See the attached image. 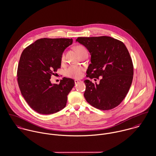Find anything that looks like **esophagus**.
Returning a JSON list of instances; mask_svg holds the SVG:
<instances>
[{
	"instance_id": "obj_1",
	"label": "esophagus",
	"mask_w": 156,
	"mask_h": 156,
	"mask_svg": "<svg viewBox=\"0 0 156 156\" xmlns=\"http://www.w3.org/2000/svg\"><path fill=\"white\" fill-rule=\"evenodd\" d=\"M82 81L80 80H79V79H76L74 80V82H75V84H77V83H79L80 82H81Z\"/></svg>"
}]
</instances>
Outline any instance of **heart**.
<instances>
[{
    "instance_id": "obj_1",
    "label": "heart",
    "mask_w": 156,
    "mask_h": 156,
    "mask_svg": "<svg viewBox=\"0 0 156 156\" xmlns=\"http://www.w3.org/2000/svg\"><path fill=\"white\" fill-rule=\"evenodd\" d=\"M75 48H76L77 52L78 53L79 55L82 53L87 51L86 48L84 46L81 45L76 46ZM64 59H65V55H64V53H63L61 56L62 61H64ZM83 71V68L81 66H71L66 69L65 75L69 77L79 79L82 76Z\"/></svg>"
}]
</instances>
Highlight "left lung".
<instances>
[{
    "mask_svg": "<svg viewBox=\"0 0 156 156\" xmlns=\"http://www.w3.org/2000/svg\"><path fill=\"white\" fill-rule=\"evenodd\" d=\"M76 41L91 55L87 77H102L99 84L84 80L86 100L100 110L118 106L127 94L133 77V65L127 47L122 41L107 36L79 37Z\"/></svg>",
    "mask_w": 156,
    "mask_h": 156,
    "instance_id": "1",
    "label": "left lung"
}]
</instances>
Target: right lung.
I'll return each instance as SVG.
<instances>
[{"instance_id": "1", "label": "right lung", "mask_w": 156, "mask_h": 156, "mask_svg": "<svg viewBox=\"0 0 156 156\" xmlns=\"http://www.w3.org/2000/svg\"><path fill=\"white\" fill-rule=\"evenodd\" d=\"M72 43V38H44L23 51L17 69L19 86L29 106L38 113L52 114L66 106L74 80L64 77L57 85L50 79L61 68L62 55Z\"/></svg>"}]
</instances>
